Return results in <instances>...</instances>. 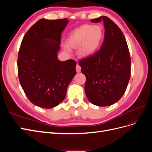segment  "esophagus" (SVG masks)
<instances>
[{"mask_svg":"<svg viewBox=\"0 0 152 152\" xmlns=\"http://www.w3.org/2000/svg\"><path fill=\"white\" fill-rule=\"evenodd\" d=\"M80 70H81V67L79 65V64H77L76 66V71H77V72H80Z\"/></svg>","mask_w":152,"mask_h":152,"instance_id":"obj_1","label":"esophagus"}]
</instances>
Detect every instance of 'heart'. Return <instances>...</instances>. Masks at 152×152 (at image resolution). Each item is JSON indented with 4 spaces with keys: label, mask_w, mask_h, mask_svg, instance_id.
<instances>
[{
    "label": "heart",
    "mask_w": 152,
    "mask_h": 152,
    "mask_svg": "<svg viewBox=\"0 0 152 152\" xmlns=\"http://www.w3.org/2000/svg\"><path fill=\"white\" fill-rule=\"evenodd\" d=\"M103 39V31L99 26L84 25L73 31L68 37L69 47H79L80 56L88 57L93 54L99 48ZM67 49V48H65Z\"/></svg>",
    "instance_id": "1"
}]
</instances>
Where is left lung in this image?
<instances>
[{"instance_id":"1","label":"left lung","mask_w":152,"mask_h":152,"mask_svg":"<svg viewBox=\"0 0 152 152\" xmlns=\"http://www.w3.org/2000/svg\"><path fill=\"white\" fill-rule=\"evenodd\" d=\"M91 21H103L104 39L99 50L78 63L86 77L87 99L105 107L117 102L125 93L131 77L130 53L122 31L112 20L103 16Z\"/></svg>"}]
</instances>
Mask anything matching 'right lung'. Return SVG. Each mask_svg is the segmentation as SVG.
Here are the masks:
<instances>
[{
    "label": "right lung",
    "instance_id": "add662e5",
    "mask_svg": "<svg viewBox=\"0 0 152 152\" xmlns=\"http://www.w3.org/2000/svg\"><path fill=\"white\" fill-rule=\"evenodd\" d=\"M68 23L67 18L40 19L22 40L17 62L18 77L27 98L39 107L51 108L62 102L76 75V61H60L57 56L61 34Z\"/></svg>",
    "mask_w": 152,
    "mask_h": 152
}]
</instances>
